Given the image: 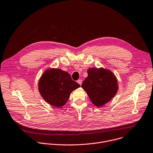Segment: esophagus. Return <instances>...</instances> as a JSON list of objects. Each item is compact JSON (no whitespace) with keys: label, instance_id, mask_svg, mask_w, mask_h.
I'll return each mask as SVG.
<instances>
[{"label":"esophagus","instance_id":"1","mask_svg":"<svg viewBox=\"0 0 153 153\" xmlns=\"http://www.w3.org/2000/svg\"><path fill=\"white\" fill-rule=\"evenodd\" d=\"M77 82H78L80 85H81L82 82V79H78V80L77 81Z\"/></svg>","mask_w":153,"mask_h":153}]
</instances>
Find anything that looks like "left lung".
Returning a JSON list of instances; mask_svg holds the SVG:
<instances>
[{
  "instance_id": "1",
  "label": "left lung",
  "mask_w": 153,
  "mask_h": 153,
  "mask_svg": "<svg viewBox=\"0 0 153 153\" xmlns=\"http://www.w3.org/2000/svg\"><path fill=\"white\" fill-rule=\"evenodd\" d=\"M87 72L88 76L81 87L96 106L102 107L116 95L118 89L117 79L110 70L102 68H90Z\"/></svg>"
}]
</instances>
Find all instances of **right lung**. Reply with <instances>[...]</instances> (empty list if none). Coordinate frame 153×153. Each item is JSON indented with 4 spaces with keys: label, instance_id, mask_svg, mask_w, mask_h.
<instances>
[{
    "label": "right lung",
    "instance_id": "1",
    "mask_svg": "<svg viewBox=\"0 0 153 153\" xmlns=\"http://www.w3.org/2000/svg\"><path fill=\"white\" fill-rule=\"evenodd\" d=\"M79 87V84L72 79L69 73L54 68L46 70L39 82V90L42 97L56 107L64 105L72 91Z\"/></svg>",
    "mask_w": 153,
    "mask_h": 153
}]
</instances>
